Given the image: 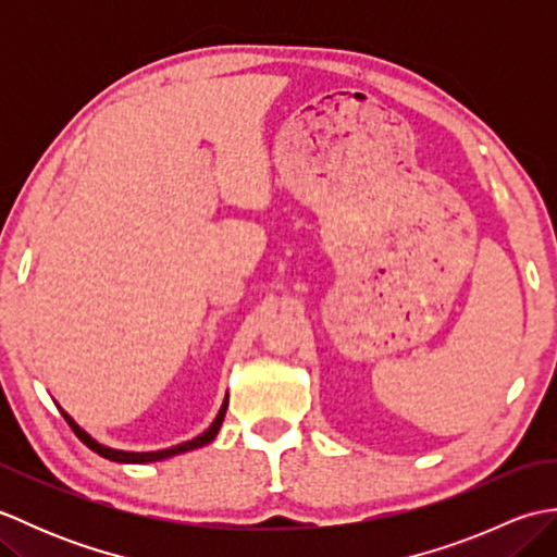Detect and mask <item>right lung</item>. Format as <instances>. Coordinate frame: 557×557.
Returning <instances> with one entry per match:
<instances>
[{
	"label": "right lung",
	"mask_w": 557,
	"mask_h": 557,
	"mask_svg": "<svg viewBox=\"0 0 557 557\" xmlns=\"http://www.w3.org/2000/svg\"><path fill=\"white\" fill-rule=\"evenodd\" d=\"M227 405H230V397H224V401H222V407H220V411H218L215 421L210 423V429H208V431H203V433H200L198 437H194V441H186V443H182V445H174V447H168V449H156V453H126V449H114V447H108V445L98 443L96 437H92V435H88L86 431H83L81 425H78L74 419H71L64 409H62V417L69 421V425H71V429H74V433L81 437V441L86 443V445L92 449V453H98L100 457H104V459H112V461H122V465H148V461L170 459V457H174V455L188 453V449L203 447V445H208V443L215 441V435H218L220 425H222V421H224V413H227Z\"/></svg>",
	"instance_id": "right-lung-1"
}]
</instances>
